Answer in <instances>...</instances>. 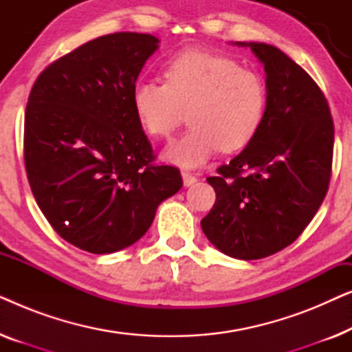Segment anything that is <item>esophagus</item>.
I'll return each mask as SVG.
<instances>
[{
    "instance_id": "1",
    "label": "esophagus",
    "mask_w": 352,
    "mask_h": 352,
    "mask_svg": "<svg viewBox=\"0 0 352 352\" xmlns=\"http://www.w3.org/2000/svg\"><path fill=\"white\" fill-rule=\"evenodd\" d=\"M182 182H184V186H186V187H189V186L194 184V182H197V177H195V176H192L190 173L182 171Z\"/></svg>"
}]
</instances>
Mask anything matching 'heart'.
<instances>
[{"instance_id":"heart-1","label":"heart","mask_w":352,"mask_h":352,"mask_svg":"<svg viewBox=\"0 0 352 352\" xmlns=\"http://www.w3.org/2000/svg\"><path fill=\"white\" fill-rule=\"evenodd\" d=\"M165 83L139 80L131 104L151 138L170 139L189 115L190 129L163 153L182 168H199L219 148L247 147L261 128L267 89L261 76L228 56L184 51L163 67Z\"/></svg>"}]
</instances>
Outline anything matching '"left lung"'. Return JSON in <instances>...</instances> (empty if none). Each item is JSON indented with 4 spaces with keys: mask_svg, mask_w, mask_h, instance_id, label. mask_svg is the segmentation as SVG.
<instances>
[{
    "mask_svg": "<svg viewBox=\"0 0 352 352\" xmlns=\"http://www.w3.org/2000/svg\"><path fill=\"white\" fill-rule=\"evenodd\" d=\"M250 47L266 72L267 105L253 141L208 177L216 201L201 219L206 239L235 259H259L300 237L329 190L333 120L316 81L285 52Z\"/></svg>",
    "mask_w": 352,
    "mask_h": 352,
    "instance_id": "left-lung-1",
    "label": "left lung"
}]
</instances>
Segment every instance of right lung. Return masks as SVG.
Wrapping results in <instances>:
<instances>
[{"label": "right lung", "mask_w": 352, "mask_h": 352, "mask_svg": "<svg viewBox=\"0 0 352 352\" xmlns=\"http://www.w3.org/2000/svg\"><path fill=\"white\" fill-rule=\"evenodd\" d=\"M148 33L85 43L38 76L28 96L23 158L45 218L85 252L136 243L158 205L182 187L175 166L153 165L131 91L158 50Z\"/></svg>", "instance_id": "obj_1"}]
</instances>
